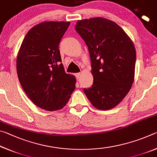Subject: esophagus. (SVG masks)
<instances>
[{
    "label": "esophagus",
    "instance_id": "34e87169",
    "mask_svg": "<svg viewBox=\"0 0 157 157\" xmlns=\"http://www.w3.org/2000/svg\"><path fill=\"white\" fill-rule=\"evenodd\" d=\"M80 75H81V73H75V76L76 77V78H77V79H79V78H80Z\"/></svg>",
    "mask_w": 157,
    "mask_h": 157
}]
</instances>
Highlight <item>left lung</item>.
<instances>
[{"mask_svg":"<svg viewBox=\"0 0 157 157\" xmlns=\"http://www.w3.org/2000/svg\"><path fill=\"white\" fill-rule=\"evenodd\" d=\"M75 30L89 48L94 84L84 92L98 109L109 110L128 94L134 80L136 53L132 39L112 21L79 20Z\"/></svg>","mask_w":157,"mask_h":157,"instance_id":"1","label":"left lung"}]
</instances>
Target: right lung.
Returning a JSON list of instances; mask_svg holds the SVG:
<instances>
[{"mask_svg": "<svg viewBox=\"0 0 157 157\" xmlns=\"http://www.w3.org/2000/svg\"><path fill=\"white\" fill-rule=\"evenodd\" d=\"M70 22L44 21L26 34L18 50L17 71L20 84L34 105L57 111L67 104L76 78L65 73L59 44Z\"/></svg>", "mask_w": 157, "mask_h": 157, "instance_id": "obj_1", "label": "right lung"}]
</instances>
